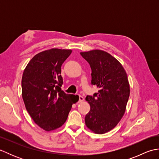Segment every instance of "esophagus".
<instances>
[{
	"label": "esophagus",
	"mask_w": 159,
	"mask_h": 159,
	"mask_svg": "<svg viewBox=\"0 0 159 159\" xmlns=\"http://www.w3.org/2000/svg\"><path fill=\"white\" fill-rule=\"evenodd\" d=\"M83 101H84V98L82 96L79 95V102H82Z\"/></svg>",
	"instance_id": "obj_1"
}]
</instances>
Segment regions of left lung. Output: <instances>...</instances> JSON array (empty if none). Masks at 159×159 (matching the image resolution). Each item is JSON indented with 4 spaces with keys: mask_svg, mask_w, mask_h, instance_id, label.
<instances>
[{
    "mask_svg": "<svg viewBox=\"0 0 159 159\" xmlns=\"http://www.w3.org/2000/svg\"><path fill=\"white\" fill-rule=\"evenodd\" d=\"M92 69V84L99 88L93 96H87L90 111L87 127L96 134H104L116 127L124 116L130 96L127 74L119 61L102 50L80 52Z\"/></svg>",
    "mask_w": 159,
    "mask_h": 159,
    "instance_id": "1",
    "label": "left lung"
}]
</instances>
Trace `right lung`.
<instances>
[{
    "instance_id": "right-lung-1",
    "label": "right lung",
    "mask_w": 159,
    "mask_h": 159,
    "mask_svg": "<svg viewBox=\"0 0 159 159\" xmlns=\"http://www.w3.org/2000/svg\"><path fill=\"white\" fill-rule=\"evenodd\" d=\"M72 50L52 48L37 54L25 67L22 78V96L34 122L46 131L56 130L66 122L78 95L61 89V67Z\"/></svg>"
}]
</instances>
